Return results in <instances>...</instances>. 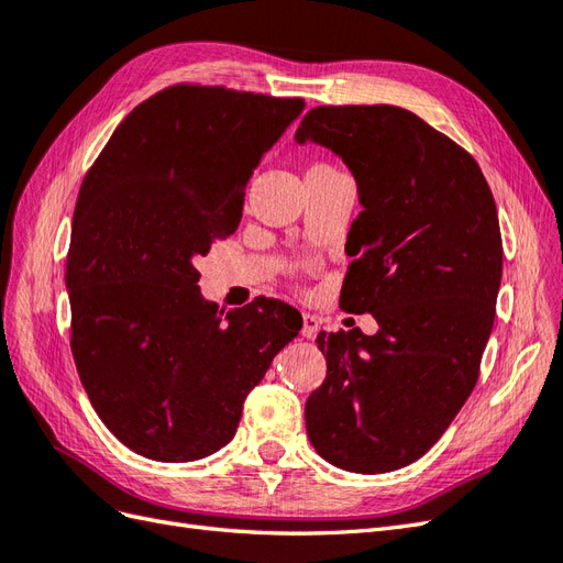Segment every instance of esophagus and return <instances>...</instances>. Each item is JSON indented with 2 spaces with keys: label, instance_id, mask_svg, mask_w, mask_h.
<instances>
[{
  "label": "esophagus",
  "instance_id": "34e87169",
  "mask_svg": "<svg viewBox=\"0 0 563 563\" xmlns=\"http://www.w3.org/2000/svg\"><path fill=\"white\" fill-rule=\"evenodd\" d=\"M319 329H321V319L319 317H314V314H310V312H305L302 314V335L305 338H317V333H319Z\"/></svg>",
  "mask_w": 563,
  "mask_h": 563
}]
</instances>
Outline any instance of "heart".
Instances as JSON below:
<instances>
[{"mask_svg": "<svg viewBox=\"0 0 563 563\" xmlns=\"http://www.w3.org/2000/svg\"><path fill=\"white\" fill-rule=\"evenodd\" d=\"M310 172H331V166H327V164H314V166H310Z\"/></svg>", "mask_w": 563, "mask_h": 563, "instance_id": "b5f03b06", "label": "heart"}]
</instances>
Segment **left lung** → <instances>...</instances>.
Wrapping results in <instances>:
<instances>
[{"instance_id": "1", "label": "left lung", "mask_w": 563, "mask_h": 563, "mask_svg": "<svg viewBox=\"0 0 563 563\" xmlns=\"http://www.w3.org/2000/svg\"><path fill=\"white\" fill-rule=\"evenodd\" d=\"M296 143L329 147L356 180L340 308L378 321L373 335H317L327 378L305 428L340 470H399L437 444L479 378L503 277L496 201L470 152L404 108L321 106Z\"/></svg>"}]
</instances>
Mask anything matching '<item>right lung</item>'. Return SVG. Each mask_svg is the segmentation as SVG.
<instances>
[{"instance_id":"right-lung-1","label":"right lung","mask_w":563,"mask_h":563,"mask_svg":"<svg viewBox=\"0 0 563 563\" xmlns=\"http://www.w3.org/2000/svg\"><path fill=\"white\" fill-rule=\"evenodd\" d=\"M302 98L176 84L133 108L81 183L65 286L79 380L106 428L159 463L230 444L302 319L255 298L223 317L195 261L242 220L246 183Z\"/></svg>"}]
</instances>
